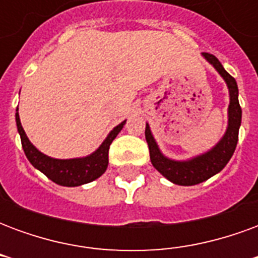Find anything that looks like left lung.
Listing matches in <instances>:
<instances>
[{
	"instance_id": "left-lung-1",
	"label": "left lung",
	"mask_w": 258,
	"mask_h": 258,
	"mask_svg": "<svg viewBox=\"0 0 258 258\" xmlns=\"http://www.w3.org/2000/svg\"><path fill=\"white\" fill-rule=\"evenodd\" d=\"M203 56L217 69V72L227 81L229 95H231V103H229V110H228L229 113L228 130L224 138L218 142V145L210 152H207L199 157H195L189 162H174L160 153L148 124L145 128V138L148 142L153 167L156 168L159 173H162L166 178L170 179L171 182L177 185H184V186L200 184L213 177L214 174L220 173L222 168L227 166V163L232 157L236 144H238L239 127H240V120H242V109H240L238 99V84H236L235 79L222 68L220 60L214 55L205 52Z\"/></svg>"
}]
</instances>
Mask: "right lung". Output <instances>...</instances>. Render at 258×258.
Instances as JSON below:
<instances>
[{
  "instance_id": "1",
  "label": "right lung",
  "mask_w": 258,
  "mask_h": 258,
  "mask_svg": "<svg viewBox=\"0 0 258 258\" xmlns=\"http://www.w3.org/2000/svg\"><path fill=\"white\" fill-rule=\"evenodd\" d=\"M124 124L125 121L114 127L112 133L107 135L106 140L103 141V144L99 146V149L94 152L91 156L83 157V159L58 160V159L42 155L41 152H38L31 145L29 138L26 137L25 130L20 124L19 113L16 109V125H18L26 157L34 167L45 174L51 181L62 186H79V185L88 184L98 177H101L102 174L106 171L107 163H109V148L113 140L121 131Z\"/></svg>"
}]
</instances>
